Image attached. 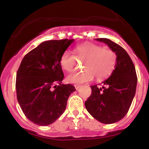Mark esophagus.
I'll list each match as a JSON object with an SVG mask.
<instances>
[{
  "instance_id": "obj_1",
  "label": "esophagus",
  "mask_w": 149,
  "mask_h": 149,
  "mask_svg": "<svg viewBox=\"0 0 149 149\" xmlns=\"http://www.w3.org/2000/svg\"><path fill=\"white\" fill-rule=\"evenodd\" d=\"M74 86H75V88H76V89L78 90L81 87V85H78V84H76V85H75Z\"/></svg>"
}]
</instances>
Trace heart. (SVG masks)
Here are the masks:
<instances>
[{
    "label": "heart",
    "mask_w": 149,
    "mask_h": 149,
    "mask_svg": "<svg viewBox=\"0 0 149 149\" xmlns=\"http://www.w3.org/2000/svg\"><path fill=\"white\" fill-rule=\"evenodd\" d=\"M76 58L86 62L84 70L73 72L66 76V81L70 84H82L89 81L95 76L102 79L111 74L116 65V55L110 48L103 47L99 44L84 43L74 48ZM60 65L63 70L70 72L76 65V59L69 51H65L60 58Z\"/></svg>",
    "instance_id": "heart-1"
}]
</instances>
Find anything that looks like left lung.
I'll use <instances>...</instances> for the list:
<instances>
[{
	"label": "left lung",
	"mask_w": 149,
	"mask_h": 149,
	"mask_svg": "<svg viewBox=\"0 0 149 149\" xmlns=\"http://www.w3.org/2000/svg\"><path fill=\"white\" fill-rule=\"evenodd\" d=\"M116 54V65L111 76L99 85L91 86V96L85 102L90 115L101 123L112 124L128 112L136 94L137 75L135 65L125 50L109 39L97 38Z\"/></svg>",
	"instance_id": "left-lung-1"
}]
</instances>
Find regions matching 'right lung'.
<instances>
[{"label": "right lung", "instance_id": "obj_1", "mask_svg": "<svg viewBox=\"0 0 149 149\" xmlns=\"http://www.w3.org/2000/svg\"><path fill=\"white\" fill-rule=\"evenodd\" d=\"M74 40H49L29 52L16 73L17 100L28 120L38 125L52 124L63 115L76 88L63 84L61 55Z\"/></svg>", "mask_w": 149, "mask_h": 149}]
</instances>
